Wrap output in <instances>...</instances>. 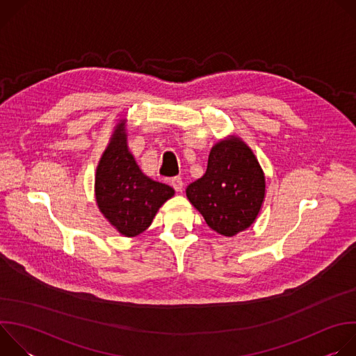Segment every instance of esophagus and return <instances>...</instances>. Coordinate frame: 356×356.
<instances>
[{"label":"esophagus","instance_id":"34e87169","mask_svg":"<svg viewBox=\"0 0 356 356\" xmlns=\"http://www.w3.org/2000/svg\"><path fill=\"white\" fill-rule=\"evenodd\" d=\"M183 180H181V177H173L172 179V186H173V188L177 191V193H180V191H183Z\"/></svg>","mask_w":356,"mask_h":356}]
</instances>
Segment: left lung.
I'll list each match as a JSON object with an SVG mask.
<instances>
[{
	"instance_id": "left-lung-1",
	"label": "left lung",
	"mask_w": 356,
	"mask_h": 356,
	"mask_svg": "<svg viewBox=\"0 0 356 356\" xmlns=\"http://www.w3.org/2000/svg\"><path fill=\"white\" fill-rule=\"evenodd\" d=\"M265 191L255 154L239 136L229 135L211 147L204 176L187 186L186 195L211 229L234 236L255 222Z\"/></svg>"
}]
</instances>
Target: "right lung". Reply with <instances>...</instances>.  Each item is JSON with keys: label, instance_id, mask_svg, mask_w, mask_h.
Here are the masks:
<instances>
[{"label": "right lung", "instance_id": "add662e5", "mask_svg": "<svg viewBox=\"0 0 356 356\" xmlns=\"http://www.w3.org/2000/svg\"><path fill=\"white\" fill-rule=\"evenodd\" d=\"M127 120H120L95 170L98 210L124 236L142 234L175 190L142 173L129 152Z\"/></svg>", "mask_w": 356, "mask_h": 356}]
</instances>
